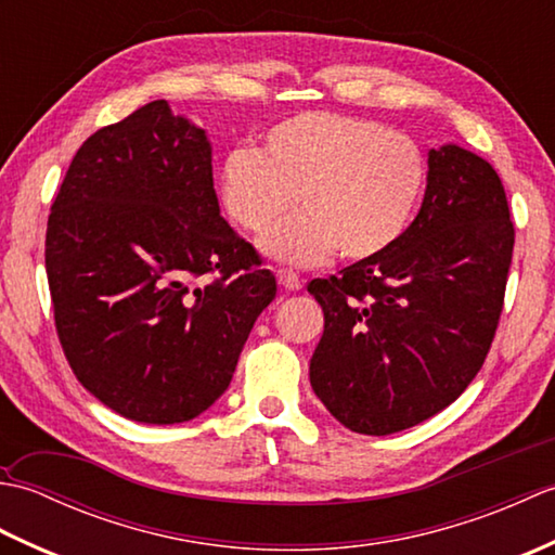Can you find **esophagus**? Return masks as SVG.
<instances>
[{"instance_id":"obj_1","label":"esophagus","mask_w":555,"mask_h":555,"mask_svg":"<svg viewBox=\"0 0 555 555\" xmlns=\"http://www.w3.org/2000/svg\"><path fill=\"white\" fill-rule=\"evenodd\" d=\"M276 279H279V284L284 286V288H288V291H298V288H302V279H300V274H298V271L288 269V267H279V269H276Z\"/></svg>"}]
</instances>
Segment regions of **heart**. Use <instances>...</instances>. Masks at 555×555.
I'll return each instance as SVG.
<instances>
[{"label":"heart","mask_w":555,"mask_h":555,"mask_svg":"<svg viewBox=\"0 0 555 555\" xmlns=\"http://www.w3.org/2000/svg\"><path fill=\"white\" fill-rule=\"evenodd\" d=\"M427 185V159L405 133L340 112H300L271 126L262 152L233 150L219 171L227 215L264 233L262 247L293 264L374 259L403 238Z\"/></svg>","instance_id":"heart-1"}]
</instances>
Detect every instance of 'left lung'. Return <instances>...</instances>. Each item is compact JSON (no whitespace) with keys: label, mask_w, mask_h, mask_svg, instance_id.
<instances>
[{"label":"left lung","mask_w":555,"mask_h":555,"mask_svg":"<svg viewBox=\"0 0 555 555\" xmlns=\"http://www.w3.org/2000/svg\"><path fill=\"white\" fill-rule=\"evenodd\" d=\"M513 245L491 164L457 145L431 150L403 238L308 284L324 310L310 384L326 410L350 431L386 436L451 405L496 336Z\"/></svg>","instance_id":"1"}]
</instances>
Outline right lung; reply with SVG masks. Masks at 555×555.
Returning <instances> with one entry per match:
<instances>
[{"label":"right lung","instance_id":"add662e5","mask_svg":"<svg viewBox=\"0 0 555 555\" xmlns=\"http://www.w3.org/2000/svg\"><path fill=\"white\" fill-rule=\"evenodd\" d=\"M44 267L76 379L145 424L215 403L276 296L262 257L219 215L205 131L167 100L80 145L47 219Z\"/></svg>","mask_w":555,"mask_h":555}]
</instances>
